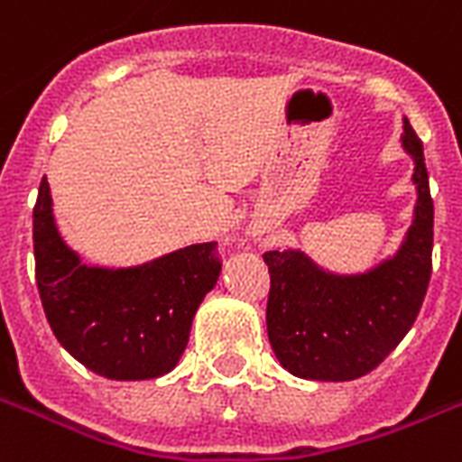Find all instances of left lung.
Masks as SVG:
<instances>
[{
  "label": "left lung",
  "mask_w": 462,
  "mask_h": 462,
  "mask_svg": "<svg viewBox=\"0 0 462 462\" xmlns=\"http://www.w3.org/2000/svg\"><path fill=\"white\" fill-rule=\"evenodd\" d=\"M413 159L415 206L403 242L363 273H332L301 249L268 251L265 325L284 370L316 382H348L380 365L413 328L432 275L434 204L422 142L403 118Z\"/></svg>",
  "instance_id": "8db88e82"
}]
</instances>
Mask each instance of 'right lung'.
I'll return each mask as SVG.
<instances>
[{
    "instance_id": "right-lung-1",
    "label": "right lung",
    "mask_w": 462,
    "mask_h": 462,
    "mask_svg": "<svg viewBox=\"0 0 462 462\" xmlns=\"http://www.w3.org/2000/svg\"><path fill=\"white\" fill-rule=\"evenodd\" d=\"M37 290L49 328L75 361L106 380L171 373L204 296L216 287V242L127 268L85 263L59 232L47 175L32 211Z\"/></svg>"
}]
</instances>
